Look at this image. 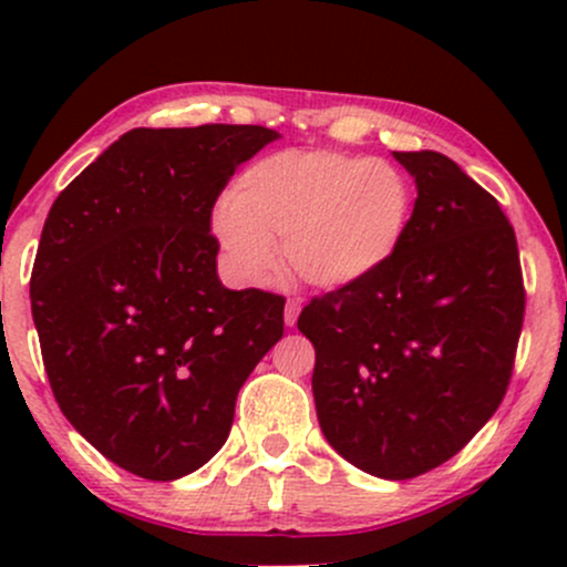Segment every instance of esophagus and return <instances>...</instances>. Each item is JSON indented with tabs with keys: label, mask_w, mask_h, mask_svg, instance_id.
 Here are the masks:
<instances>
[{
	"label": "esophagus",
	"mask_w": 567,
	"mask_h": 567,
	"mask_svg": "<svg viewBox=\"0 0 567 567\" xmlns=\"http://www.w3.org/2000/svg\"><path fill=\"white\" fill-rule=\"evenodd\" d=\"M298 315H301V301H298V298H290V301L285 303V324L292 328V324L298 322Z\"/></svg>",
	"instance_id": "esophagus-1"
}]
</instances>
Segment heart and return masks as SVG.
Returning a JSON list of instances; mask_svg holds the SVG:
<instances>
[{"mask_svg":"<svg viewBox=\"0 0 567 567\" xmlns=\"http://www.w3.org/2000/svg\"><path fill=\"white\" fill-rule=\"evenodd\" d=\"M413 213L408 175L386 159L338 152H277L239 173L213 216L226 261L264 285L285 264L315 288H351L394 258Z\"/></svg>","mask_w":567,"mask_h":567,"instance_id":"obj_1","label":"heart"}]
</instances>
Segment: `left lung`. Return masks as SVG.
Returning <instances> with one entry per match:
<instances>
[{
	"mask_svg": "<svg viewBox=\"0 0 567 567\" xmlns=\"http://www.w3.org/2000/svg\"><path fill=\"white\" fill-rule=\"evenodd\" d=\"M415 181L400 250L379 275L311 298L298 330L324 440L357 470L419 477L487 424L525 315L517 239L483 186L437 152H394Z\"/></svg>",
	"mask_w": 567,
	"mask_h": 567,
	"instance_id": "8db88e82",
	"label": "left lung"
}]
</instances>
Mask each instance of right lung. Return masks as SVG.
<instances>
[{
	"label": "right lung",
	"mask_w": 567,
	"mask_h": 567,
	"mask_svg": "<svg viewBox=\"0 0 567 567\" xmlns=\"http://www.w3.org/2000/svg\"><path fill=\"white\" fill-rule=\"evenodd\" d=\"M277 130L135 127L58 194L31 315L50 386L95 451L178 480L220 451L237 394L282 338L285 298L218 279L210 216Z\"/></svg>",
	"instance_id": "1"
}]
</instances>
